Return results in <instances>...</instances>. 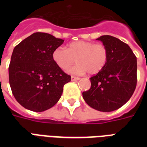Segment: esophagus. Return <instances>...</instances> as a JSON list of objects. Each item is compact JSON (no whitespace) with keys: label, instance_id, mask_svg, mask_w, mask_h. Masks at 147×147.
<instances>
[{"label":"esophagus","instance_id":"34e87169","mask_svg":"<svg viewBox=\"0 0 147 147\" xmlns=\"http://www.w3.org/2000/svg\"><path fill=\"white\" fill-rule=\"evenodd\" d=\"M71 81H78V80H79L80 78H78V77H76V76H71Z\"/></svg>","mask_w":147,"mask_h":147}]
</instances>
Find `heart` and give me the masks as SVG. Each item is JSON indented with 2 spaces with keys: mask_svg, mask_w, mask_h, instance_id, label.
I'll return each mask as SVG.
<instances>
[{
  "mask_svg": "<svg viewBox=\"0 0 147 147\" xmlns=\"http://www.w3.org/2000/svg\"><path fill=\"white\" fill-rule=\"evenodd\" d=\"M53 59L62 69H66L75 62L78 64L67 70L68 72L84 75L88 72L95 75L102 70L108 59V50L105 45L88 41H76L70 43L65 49L56 48L53 53Z\"/></svg>",
  "mask_w": 147,
  "mask_h": 147,
  "instance_id": "obj_1",
  "label": "heart"
}]
</instances>
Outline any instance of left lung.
<instances>
[{
  "instance_id": "left-lung-1",
  "label": "left lung",
  "mask_w": 147,
  "mask_h": 147,
  "mask_svg": "<svg viewBox=\"0 0 147 147\" xmlns=\"http://www.w3.org/2000/svg\"><path fill=\"white\" fill-rule=\"evenodd\" d=\"M107 47L108 59L105 68L90 78L91 88L82 93L90 107L111 112L125 105L137 85V57L125 42L112 36L97 39Z\"/></svg>"
}]
</instances>
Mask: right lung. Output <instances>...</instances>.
I'll use <instances>...</instances> for the list:
<instances>
[{
	"instance_id": "1",
	"label": "right lung",
	"mask_w": 147,
	"mask_h": 147,
	"mask_svg": "<svg viewBox=\"0 0 147 147\" xmlns=\"http://www.w3.org/2000/svg\"><path fill=\"white\" fill-rule=\"evenodd\" d=\"M63 42L49 33H34L13 49L9 82L17 102L26 109L42 112L53 107L71 81L53 59V51Z\"/></svg>"
}]
</instances>
